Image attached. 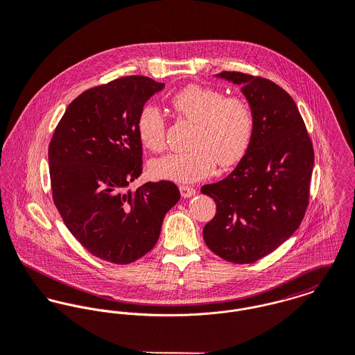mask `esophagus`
<instances>
[{
	"label": "esophagus",
	"instance_id": "obj_1",
	"mask_svg": "<svg viewBox=\"0 0 355 355\" xmlns=\"http://www.w3.org/2000/svg\"><path fill=\"white\" fill-rule=\"evenodd\" d=\"M180 191H181L182 197H192L193 195H196V189L192 187H188V185H181Z\"/></svg>",
	"mask_w": 355,
	"mask_h": 355
}]
</instances>
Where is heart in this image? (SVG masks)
Wrapping results in <instances>:
<instances>
[{"label":"heart","mask_w":355,"mask_h":355,"mask_svg":"<svg viewBox=\"0 0 355 355\" xmlns=\"http://www.w3.org/2000/svg\"><path fill=\"white\" fill-rule=\"evenodd\" d=\"M178 117L195 122L191 150L157 159L154 175L175 182H196L211 175L219 163L227 167L245 155L253 135V113L239 96H225L216 88L189 85L171 98ZM141 144L160 153L166 147V119L158 107L146 105L137 119Z\"/></svg>","instance_id":"heart-1"}]
</instances>
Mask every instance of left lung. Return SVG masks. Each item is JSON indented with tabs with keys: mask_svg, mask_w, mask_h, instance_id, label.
I'll use <instances>...</instances> for the list:
<instances>
[{
	"mask_svg": "<svg viewBox=\"0 0 355 355\" xmlns=\"http://www.w3.org/2000/svg\"><path fill=\"white\" fill-rule=\"evenodd\" d=\"M215 76L242 87L254 126L234 171L201 188L216 202L202 236L219 257L249 264L300 227L309 204L313 144L295 102L274 81L227 71Z\"/></svg>",
	"mask_w": 355,
	"mask_h": 355,
	"instance_id": "obj_1",
	"label": "left lung"
}]
</instances>
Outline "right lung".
Returning <instances> with one entry per match:
<instances>
[{
	"mask_svg": "<svg viewBox=\"0 0 355 355\" xmlns=\"http://www.w3.org/2000/svg\"><path fill=\"white\" fill-rule=\"evenodd\" d=\"M164 84L126 76L80 94L49 144L53 201L80 243L95 257L129 264L157 243L166 212L180 200L171 181L128 185L143 173L137 119Z\"/></svg>",
	"mask_w": 355,
	"mask_h": 355,
	"instance_id": "add662e5",
	"label": "right lung"
}]
</instances>
